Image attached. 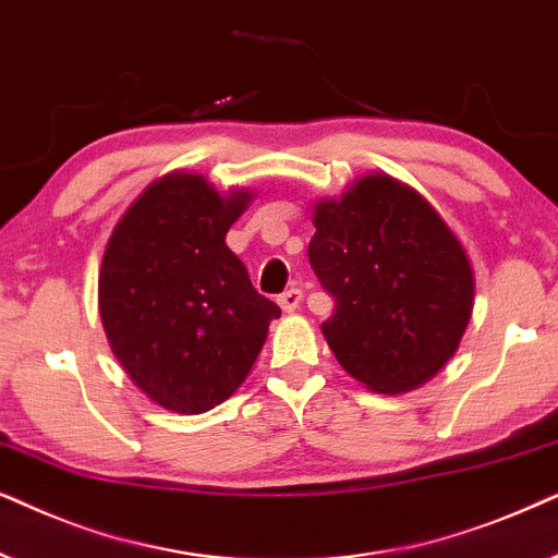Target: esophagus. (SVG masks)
Returning <instances> with one entry per match:
<instances>
[{"instance_id": "esophagus-1", "label": "esophagus", "mask_w": 558, "mask_h": 558, "mask_svg": "<svg viewBox=\"0 0 558 558\" xmlns=\"http://www.w3.org/2000/svg\"><path fill=\"white\" fill-rule=\"evenodd\" d=\"M301 301H303V291H301V288H291V291H286V293L278 299L280 308H283L286 314H291V311L299 308Z\"/></svg>"}]
</instances>
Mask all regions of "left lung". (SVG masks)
Segmentation results:
<instances>
[{"label": "left lung", "mask_w": 558, "mask_h": 558, "mask_svg": "<svg viewBox=\"0 0 558 558\" xmlns=\"http://www.w3.org/2000/svg\"><path fill=\"white\" fill-rule=\"evenodd\" d=\"M308 259L333 314L322 324L354 380L415 390L454 356L474 306L470 257L418 191L385 173L314 206Z\"/></svg>", "instance_id": "obj_1"}]
</instances>
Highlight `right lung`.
I'll return each mask as SVG.
<instances>
[{
  "mask_svg": "<svg viewBox=\"0 0 558 558\" xmlns=\"http://www.w3.org/2000/svg\"><path fill=\"white\" fill-rule=\"evenodd\" d=\"M250 191L219 193L198 173L153 181L104 250L99 314L132 383L166 411L196 415L244 383L280 308L227 247Z\"/></svg>",
  "mask_w": 558,
  "mask_h": 558,
  "instance_id": "1",
  "label": "right lung"
}]
</instances>
